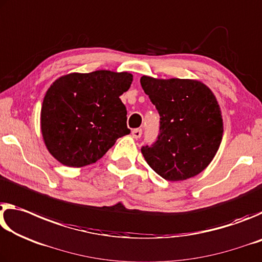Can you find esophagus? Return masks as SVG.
I'll list each match as a JSON object with an SVG mask.
<instances>
[{
  "label": "esophagus",
  "instance_id": "1",
  "mask_svg": "<svg viewBox=\"0 0 262 262\" xmlns=\"http://www.w3.org/2000/svg\"><path fill=\"white\" fill-rule=\"evenodd\" d=\"M141 134H143V131H141L140 128H135V130L132 131V137H134L135 139H139L141 137Z\"/></svg>",
  "mask_w": 262,
  "mask_h": 262
}]
</instances>
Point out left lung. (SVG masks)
Returning <instances> with one entry per match:
<instances>
[{
  "mask_svg": "<svg viewBox=\"0 0 262 262\" xmlns=\"http://www.w3.org/2000/svg\"><path fill=\"white\" fill-rule=\"evenodd\" d=\"M140 84L160 115L158 140L141 148L145 160L167 181L196 177L215 158L224 132L215 94L194 79L143 75Z\"/></svg>",
  "mask_w": 262,
  "mask_h": 262,
  "instance_id": "1",
  "label": "left lung"
}]
</instances>
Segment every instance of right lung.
Returning <instances> with one entry per match:
<instances>
[{
	"mask_svg": "<svg viewBox=\"0 0 262 262\" xmlns=\"http://www.w3.org/2000/svg\"><path fill=\"white\" fill-rule=\"evenodd\" d=\"M128 72L70 73L50 85L40 110L47 151L60 164L83 167L100 160L116 140L130 134L119 96L128 91Z\"/></svg>",
	"mask_w": 262,
	"mask_h": 262,
	"instance_id": "right-lung-1",
	"label": "right lung"
}]
</instances>
